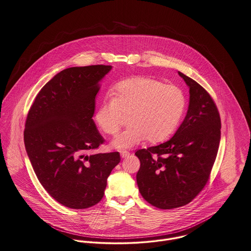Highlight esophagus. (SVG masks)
Masks as SVG:
<instances>
[{"label":"esophagus","mask_w":251,"mask_h":251,"mask_svg":"<svg viewBox=\"0 0 251 251\" xmlns=\"http://www.w3.org/2000/svg\"><path fill=\"white\" fill-rule=\"evenodd\" d=\"M120 153H121V156H122L123 158H126V157H128V156L130 155V152H129V151H126V150L121 151H120Z\"/></svg>","instance_id":"34e87169"}]
</instances>
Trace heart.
Returning <instances> with one entry per match:
<instances>
[{"mask_svg": "<svg viewBox=\"0 0 251 251\" xmlns=\"http://www.w3.org/2000/svg\"><path fill=\"white\" fill-rule=\"evenodd\" d=\"M113 98L104 100L95 116L100 128L115 136L128 115L129 126L113 141L119 149L132 148L144 140L158 143L174 133L182 117L186 100L176 85L151 77H133L118 83Z\"/></svg>", "mask_w": 251, "mask_h": 251, "instance_id": "heart-1", "label": "heart"}]
</instances>
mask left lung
Segmentation results:
<instances>
[{"mask_svg":"<svg viewBox=\"0 0 251 251\" xmlns=\"http://www.w3.org/2000/svg\"><path fill=\"white\" fill-rule=\"evenodd\" d=\"M190 88L189 108L169 141L138 150L140 194L151 205L174 209L191 202L205 187L221 140V117L205 89L178 73Z\"/></svg>","mask_w":251,"mask_h":251,"instance_id":"1","label":"left lung"}]
</instances>
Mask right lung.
Segmentation results:
<instances>
[{"instance_id": "obj_1", "label": "right lung", "mask_w": 251, "mask_h": 251, "mask_svg": "<svg viewBox=\"0 0 251 251\" xmlns=\"http://www.w3.org/2000/svg\"><path fill=\"white\" fill-rule=\"evenodd\" d=\"M108 65L65 69L37 94L25 124L24 142L34 173L48 194L72 209L96 205L118 151L93 153L104 139L92 119L99 81Z\"/></svg>"}]
</instances>
